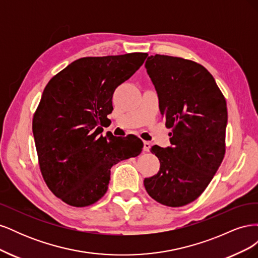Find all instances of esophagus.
Segmentation results:
<instances>
[{
	"label": "esophagus",
	"mask_w": 258,
	"mask_h": 258,
	"mask_svg": "<svg viewBox=\"0 0 258 258\" xmlns=\"http://www.w3.org/2000/svg\"><path fill=\"white\" fill-rule=\"evenodd\" d=\"M151 148V143L148 141H144V145H143V151L144 152H150Z\"/></svg>",
	"instance_id": "34e87169"
}]
</instances>
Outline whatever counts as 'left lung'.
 <instances>
[{"mask_svg": "<svg viewBox=\"0 0 258 258\" xmlns=\"http://www.w3.org/2000/svg\"><path fill=\"white\" fill-rule=\"evenodd\" d=\"M145 68L172 132L171 146L151 148L160 168L144 186L159 204L183 207L205 191L223 161L227 105L214 77L197 62L155 54Z\"/></svg>", "mask_w": 258, "mask_h": 258, "instance_id": "1", "label": "left lung"}]
</instances>
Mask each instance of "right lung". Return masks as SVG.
I'll return each mask as SVG.
<instances>
[{
    "label": "right lung",
    "instance_id": "obj_1",
    "mask_svg": "<svg viewBox=\"0 0 258 258\" xmlns=\"http://www.w3.org/2000/svg\"><path fill=\"white\" fill-rule=\"evenodd\" d=\"M146 52L75 60L46 85L32 130L41 172L54 196L72 207L102 198L111 168L136 157L143 142L102 135L115 89L144 63Z\"/></svg>",
    "mask_w": 258,
    "mask_h": 258
}]
</instances>
